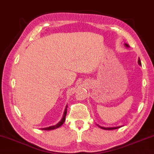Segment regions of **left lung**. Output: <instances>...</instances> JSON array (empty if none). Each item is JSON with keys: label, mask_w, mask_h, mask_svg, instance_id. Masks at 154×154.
Here are the masks:
<instances>
[{"label": "left lung", "mask_w": 154, "mask_h": 154, "mask_svg": "<svg viewBox=\"0 0 154 154\" xmlns=\"http://www.w3.org/2000/svg\"><path fill=\"white\" fill-rule=\"evenodd\" d=\"M125 46L126 47H129V46H128V45H127V44H125ZM138 62L139 65L141 66V62H140V58H138ZM98 125L100 128H102V129H103V130H113V129H117V128H120V127H123V126H119V127H104L100 126V125Z\"/></svg>", "instance_id": "1"}]
</instances>
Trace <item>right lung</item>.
<instances>
[{"label": "right lung", "mask_w": 154, "mask_h": 154, "mask_svg": "<svg viewBox=\"0 0 154 154\" xmlns=\"http://www.w3.org/2000/svg\"><path fill=\"white\" fill-rule=\"evenodd\" d=\"M67 106H66V107L65 111H64V113H63V117L62 118V119H61V121H60L59 123H58L56 125H54V126H51V127H46V128H40V129L44 130V131H50V130L56 129V128H59L60 126H62V125L63 124L64 121H65V120H66V114H67Z\"/></svg>", "instance_id": "1"}]
</instances>
